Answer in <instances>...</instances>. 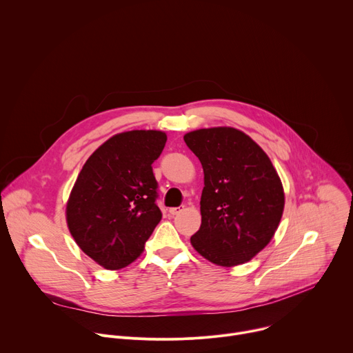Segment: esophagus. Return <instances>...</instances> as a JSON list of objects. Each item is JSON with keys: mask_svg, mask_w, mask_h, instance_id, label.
<instances>
[{"mask_svg": "<svg viewBox=\"0 0 353 353\" xmlns=\"http://www.w3.org/2000/svg\"><path fill=\"white\" fill-rule=\"evenodd\" d=\"M183 211V207H173V208H170L169 210V212H170V215H177V214H180Z\"/></svg>", "mask_w": 353, "mask_h": 353, "instance_id": "34e87169", "label": "esophagus"}]
</instances>
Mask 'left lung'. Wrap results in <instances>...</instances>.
<instances>
[{
    "mask_svg": "<svg viewBox=\"0 0 353 353\" xmlns=\"http://www.w3.org/2000/svg\"><path fill=\"white\" fill-rule=\"evenodd\" d=\"M204 169L201 226L191 244L211 263L233 267L270 243L282 218L281 179L264 150L244 132L203 128L184 135Z\"/></svg>",
    "mask_w": 353,
    "mask_h": 353,
    "instance_id": "obj_1",
    "label": "left lung"
}]
</instances>
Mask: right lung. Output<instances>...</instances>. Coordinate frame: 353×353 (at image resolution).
Returning <instances> with one entry per match:
<instances>
[{"label": "right lung", "mask_w": 353, "mask_h": 353, "mask_svg": "<svg viewBox=\"0 0 353 353\" xmlns=\"http://www.w3.org/2000/svg\"><path fill=\"white\" fill-rule=\"evenodd\" d=\"M166 134L121 132L89 157L67 204L68 229L81 250L106 270L137 260L162 219L152 163Z\"/></svg>", "instance_id": "obj_1"}]
</instances>
